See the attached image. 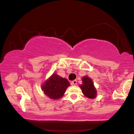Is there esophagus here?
Segmentation results:
<instances>
[{
    "mask_svg": "<svg viewBox=\"0 0 134 134\" xmlns=\"http://www.w3.org/2000/svg\"><path fill=\"white\" fill-rule=\"evenodd\" d=\"M71 84L72 85H76L77 84V81L76 80H74L71 82Z\"/></svg>",
    "mask_w": 134,
    "mask_h": 134,
    "instance_id": "34e87169",
    "label": "esophagus"
}]
</instances>
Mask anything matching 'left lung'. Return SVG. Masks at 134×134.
Masks as SVG:
<instances>
[{
	"label": "left lung",
	"mask_w": 134,
	"mask_h": 134,
	"mask_svg": "<svg viewBox=\"0 0 134 134\" xmlns=\"http://www.w3.org/2000/svg\"><path fill=\"white\" fill-rule=\"evenodd\" d=\"M82 84L79 86L82 92L86 97L93 99L97 97V91L93 85V82L88 76H83L82 78Z\"/></svg>",
	"instance_id": "obj_1"
}]
</instances>
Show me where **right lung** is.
<instances>
[{"mask_svg":"<svg viewBox=\"0 0 134 134\" xmlns=\"http://www.w3.org/2000/svg\"><path fill=\"white\" fill-rule=\"evenodd\" d=\"M70 86L69 81L56 74H53L42 86V90L47 97L58 99L63 97L67 88Z\"/></svg>","mask_w":134,"mask_h":134,"instance_id":"add662e5","label":"right lung"}]
</instances>
